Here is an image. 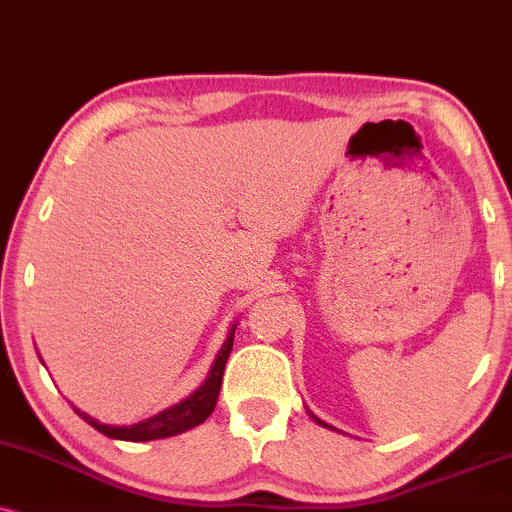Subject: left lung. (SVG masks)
Segmentation results:
<instances>
[{"label":"left lung","mask_w":512,"mask_h":512,"mask_svg":"<svg viewBox=\"0 0 512 512\" xmlns=\"http://www.w3.org/2000/svg\"><path fill=\"white\" fill-rule=\"evenodd\" d=\"M313 420L318 422V425H323V427H330V425H327V422H323V420H318V418H315V415H313ZM330 430H334V427H330Z\"/></svg>","instance_id":"left-lung-1"}]
</instances>
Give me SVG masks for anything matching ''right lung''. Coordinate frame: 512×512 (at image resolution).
<instances>
[{"instance_id":"1","label":"right lung","mask_w":512,"mask_h":512,"mask_svg":"<svg viewBox=\"0 0 512 512\" xmlns=\"http://www.w3.org/2000/svg\"><path fill=\"white\" fill-rule=\"evenodd\" d=\"M235 327L237 325H232L230 337H227L223 349H220L208 380L201 384L192 396H187L185 401H180L178 406L163 410V413L154 415V418L137 422V425H130V427H111V425H104V422H97L94 418H90V415L80 413V410H75V413H78L85 422H90L97 432H102L111 439H123V441H151V439L173 437V434L192 430V427L201 425V422L213 413V408H216L220 384H223L225 363L227 358H230L232 342H235Z\"/></svg>"}]
</instances>
